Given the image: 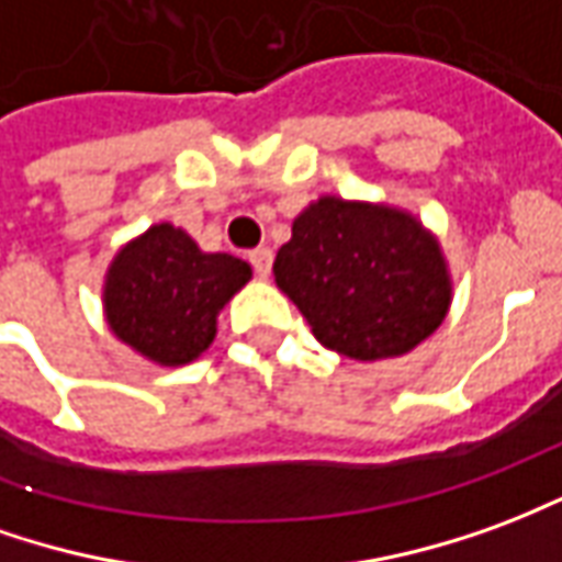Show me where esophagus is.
Wrapping results in <instances>:
<instances>
[{
  "label": "esophagus",
  "instance_id": "esophagus-1",
  "mask_svg": "<svg viewBox=\"0 0 562 562\" xmlns=\"http://www.w3.org/2000/svg\"><path fill=\"white\" fill-rule=\"evenodd\" d=\"M250 266H254L257 278H269V272H272V250L269 248L254 250V254H250Z\"/></svg>",
  "mask_w": 562,
  "mask_h": 562
}]
</instances>
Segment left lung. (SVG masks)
<instances>
[{"instance_id": "1", "label": "left lung", "mask_w": 562, "mask_h": 562, "mask_svg": "<svg viewBox=\"0 0 562 562\" xmlns=\"http://www.w3.org/2000/svg\"><path fill=\"white\" fill-rule=\"evenodd\" d=\"M272 272L314 338L360 363L415 351L453 300L439 238L412 211L384 202L314 199Z\"/></svg>"}]
</instances>
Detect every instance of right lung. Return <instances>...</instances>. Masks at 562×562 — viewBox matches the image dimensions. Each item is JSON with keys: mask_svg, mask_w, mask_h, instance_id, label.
I'll return each mask as SVG.
<instances>
[{"mask_svg": "<svg viewBox=\"0 0 562 562\" xmlns=\"http://www.w3.org/2000/svg\"><path fill=\"white\" fill-rule=\"evenodd\" d=\"M250 281L233 254H205L181 226L154 224L126 241L105 272L102 308L114 336L157 366L209 351L217 314Z\"/></svg>", "mask_w": 562, "mask_h": 562, "instance_id": "add662e5", "label": "right lung"}]
</instances>
